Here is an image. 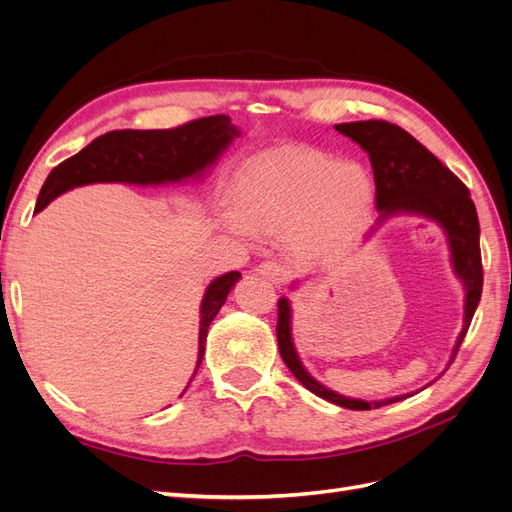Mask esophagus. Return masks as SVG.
Returning <instances> with one entry per match:
<instances>
[{
    "instance_id": "34e87169",
    "label": "esophagus",
    "mask_w": 512,
    "mask_h": 512,
    "mask_svg": "<svg viewBox=\"0 0 512 512\" xmlns=\"http://www.w3.org/2000/svg\"><path fill=\"white\" fill-rule=\"evenodd\" d=\"M258 273H260L262 277H265V280L273 282V284H282V282H286V280H288V271H286V267H284V265H280V262H275V260H265V262H260Z\"/></svg>"
}]
</instances>
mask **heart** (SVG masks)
<instances>
[{
	"label": "heart",
	"instance_id": "heart-1",
	"mask_svg": "<svg viewBox=\"0 0 512 512\" xmlns=\"http://www.w3.org/2000/svg\"><path fill=\"white\" fill-rule=\"evenodd\" d=\"M228 230L286 235L294 254L322 258L344 250L369 224L376 183L359 162H335L314 149L262 151L232 181Z\"/></svg>",
	"mask_w": 512,
	"mask_h": 512
}]
</instances>
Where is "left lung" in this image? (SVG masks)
Returning <instances> with one entry per match:
<instances>
[{"label": "left lung", "mask_w": 512, "mask_h": 512, "mask_svg": "<svg viewBox=\"0 0 512 512\" xmlns=\"http://www.w3.org/2000/svg\"><path fill=\"white\" fill-rule=\"evenodd\" d=\"M356 145L367 151L376 181V209L380 211V222L391 215L408 213L423 215V218L442 226L451 247L453 271L466 290V305H463V329L457 337L451 361L468 333L472 316L483 292V262H480V226L476 207L470 198V190L463 185L451 170H448L433 153L416 141L412 134L401 130L395 123L382 119L350 121L335 126ZM376 230V228H374ZM292 309L290 301L282 297L277 301V346L288 369L307 391L331 401L348 410H371L395 404L410 397L397 395L380 401H363L339 395L307 374L292 342Z\"/></svg>", "instance_id": "left-lung-1"}]
</instances>
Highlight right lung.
Listing matches in <instances>:
<instances>
[{"label": "right lung", "mask_w": 512, "mask_h": 512, "mask_svg": "<svg viewBox=\"0 0 512 512\" xmlns=\"http://www.w3.org/2000/svg\"><path fill=\"white\" fill-rule=\"evenodd\" d=\"M241 134L228 115L203 117L183 123L173 130H115L98 136L76 156L68 158L46 177L36 213L72 188L87 183H134L160 185L200 177L218 162L222 151ZM241 273L230 271L207 286L200 303L198 361L205 356V342L211 320L226 303L228 292L239 282ZM196 374V371H194ZM194 378V376H192ZM192 382V380H190Z\"/></svg>", "instance_id": "1"}]
</instances>
